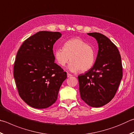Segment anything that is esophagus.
Here are the masks:
<instances>
[{
	"label": "esophagus",
	"instance_id": "34e87169",
	"mask_svg": "<svg viewBox=\"0 0 134 134\" xmlns=\"http://www.w3.org/2000/svg\"><path fill=\"white\" fill-rule=\"evenodd\" d=\"M72 74H70V73H67V77H72Z\"/></svg>",
	"mask_w": 134,
	"mask_h": 134
}]
</instances>
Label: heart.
I'll list each match as a JSON object with an SVG mask.
<instances>
[{"instance_id": "b5f03b06", "label": "heart", "mask_w": 134, "mask_h": 134, "mask_svg": "<svg viewBox=\"0 0 134 134\" xmlns=\"http://www.w3.org/2000/svg\"><path fill=\"white\" fill-rule=\"evenodd\" d=\"M54 58L60 65L64 67L71 60L69 69L72 72L80 70L86 71L93 66L95 52L91 46L78 37L72 38L63 44V48H57L54 52Z\"/></svg>"}]
</instances>
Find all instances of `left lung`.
Wrapping results in <instances>:
<instances>
[{"label": "left lung", "instance_id": "8db88e82", "mask_svg": "<svg viewBox=\"0 0 134 134\" xmlns=\"http://www.w3.org/2000/svg\"><path fill=\"white\" fill-rule=\"evenodd\" d=\"M98 44L95 64L78 76L81 98L92 107H100L113 99L122 77L121 55L116 46L99 33H89Z\"/></svg>", "mask_w": 134, "mask_h": 134}]
</instances>
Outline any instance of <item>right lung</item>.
I'll return each instance as SVG.
<instances>
[{
    "label": "right lung",
    "instance_id": "1",
    "mask_svg": "<svg viewBox=\"0 0 134 134\" xmlns=\"http://www.w3.org/2000/svg\"><path fill=\"white\" fill-rule=\"evenodd\" d=\"M58 31H41L21 45L14 63L13 75L19 95L31 107H49L57 99L67 72L54 63L53 44Z\"/></svg>",
    "mask_w": 134,
    "mask_h": 134
}]
</instances>
